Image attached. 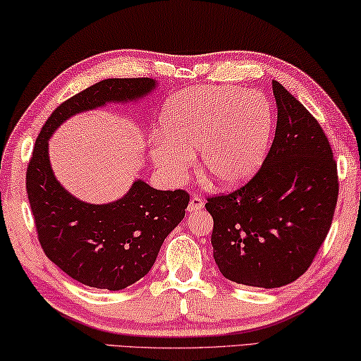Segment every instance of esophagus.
Masks as SVG:
<instances>
[{"label": "esophagus", "mask_w": 361, "mask_h": 361, "mask_svg": "<svg viewBox=\"0 0 361 361\" xmlns=\"http://www.w3.org/2000/svg\"><path fill=\"white\" fill-rule=\"evenodd\" d=\"M203 207H204V201L201 200L200 197H197V195H195V197L190 198V203H188L187 211L188 212H197V211L203 209Z\"/></svg>", "instance_id": "obj_1"}]
</instances>
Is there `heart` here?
Segmentation results:
<instances>
[{
	"instance_id": "1",
	"label": "heart",
	"mask_w": 361,
	"mask_h": 361,
	"mask_svg": "<svg viewBox=\"0 0 361 361\" xmlns=\"http://www.w3.org/2000/svg\"><path fill=\"white\" fill-rule=\"evenodd\" d=\"M273 122V109L260 93L231 85L195 87L164 107V136L154 139L150 158L169 182L179 184L200 149L203 173L219 185L238 187L262 166Z\"/></svg>"
}]
</instances>
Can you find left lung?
<instances>
[{"label": "left lung", "instance_id": "left-lung-1", "mask_svg": "<svg viewBox=\"0 0 361 361\" xmlns=\"http://www.w3.org/2000/svg\"><path fill=\"white\" fill-rule=\"evenodd\" d=\"M274 141L244 187L207 198L220 273L243 286L276 288L311 267L330 231L339 184L331 145L305 106L273 80Z\"/></svg>", "mask_w": 361, "mask_h": 361}]
</instances>
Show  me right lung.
<instances>
[{
    "mask_svg": "<svg viewBox=\"0 0 361 361\" xmlns=\"http://www.w3.org/2000/svg\"><path fill=\"white\" fill-rule=\"evenodd\" d=\"M157 87L150 78L104 79L50 114L27 168V193L44 254L63 273L93 288L122 290L149 273L161 244L185 216V190H155L137 179L125 197L90 204L63 188L50 166L49 139L79 112L141 99Z\"/></svg>",
    "mask_w": 361,
    "mask_h": 361,
    "instance_id": "obj_1",
    "label": "right lung"
}]
</instances>
